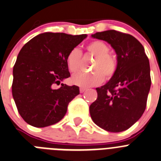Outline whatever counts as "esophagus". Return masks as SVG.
Masks as SVG:
<instances>
[{"label": "esophagus", "instance_id": "obj_1", "mask_svg": "<svg viewBox=\"0 0 161 161\" xmlns=\"http://www.w3.org/2000/svg\"><path fill=\"white\" fill-rule=\"evenodd\" d=\"M86 88H84V87H80V88H79V91H80L81 93H83L84 91H86Z\"/></svg>", "mask_w": 161, "mask_h": 161}]
</instances>
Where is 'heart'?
<instances>
[{"label":"heart","mask_w":161,"mask_h":161,"mask_svg":"<svg viewBox=\"0 0 161 161\" xmlns=\"http://www.w3.org/2000/svg\"><path fill=\"white\" fill-rule=\"evenodd\" d=\"M86 50L95 57L92 64L93 72H79L72 76L73 83L82 87H90L100 84L106 79H111L116 73L117 59L110 54V47L102 41H94L86 46ZM82 53L78 48H73L66 56L68 69L72 73L78 71L80 68ZM104 76H103V75Z\"/></svg>","instance_id":"heart-1"}]
</instances>
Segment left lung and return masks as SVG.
Here are the masks:
<instances>
[{"instance_id":"1","label":"left lung","mask_w":161,"mask_h":161,"mask_svg":"<svg viewBox=\"0 0 161 161\" xmlns=\"http://www.w3.org/2000/svg\"><path fill=\"white\" fill-rule=\"evenodd\" d=\"M91 36L112 46L118 67L108 83L96 88L98 97L90 106L91 117L106 131H124L145 111L151 86L148 58L144 46L130 34L111 30Z\"/></svg>"}]
</instances>
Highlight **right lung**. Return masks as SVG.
Wrapping results in <instances>:
<instances>
[{"label":"right lung","mask_w":161,"mask_h":161,"mask_svg":"<svg viewBox=\"0 0 161 161\" xmlns=\"http://www.w3.org/2000/svg\"><path fill=\"white\" fill-rule=\"evenodd\" d=\"M86 34L44 33L20 50L14 66L12 93L23 119L36 127L57 124L66 115L69 103L79 94L77 86L55 84L70 76L66 56Z\"/></svg>","instance_id":"add662e5"}]
</instances>
